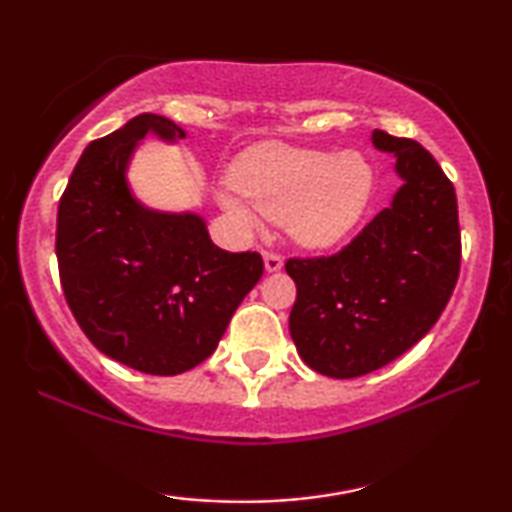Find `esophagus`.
<instances>
[{
	"label": "esophagus",
	"instance_id": "obj_1",
	"mask_svg": "<svg viewBox=\"0 0 512 512\" xmlns=\"http://www.w3.org/2000/svg\"><path fill=\"white\" fill-rule=\"evenodd\" d=\"M263 263H265V270H268V272H277V270H282L284 258L279 256V254H275V251H265Z\"/></svg>",
	"mask_w": 512,
	"mask_h": 512
}]
</instances>
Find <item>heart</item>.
<instances>
[{
  "label": "heart",
  "mask_w": 512,
  "mask_h": 512,
  "mask_svg": "<svg viewBox=\"0 0 512 512\" xmlns=\"http://www.w3.org/2000/svg\"><path fill=\"white\" fill-rule=\"evenodd\" d=\"M233 184L219 191V205L244 230L261 228L263 216L286 223L307 249L345 240L368 212L375 170L359 151L296 149L261 144L233 167Z\"/></svg>",
  "instance_id": "obj_1"
}]
</instances>
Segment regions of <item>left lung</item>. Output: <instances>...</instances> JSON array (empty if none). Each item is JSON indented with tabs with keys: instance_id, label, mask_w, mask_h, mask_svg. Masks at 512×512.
Here are the masks:
<instances>
[{
	"instance_id": "1",
	"label": "left lung",
	"mask_w": 512,
	"mask_h": 512,
	"mask_svg": "<svg viewBox=\"0 0 512 512\" xmlns=\"http://www.w3.org/2000/svg\"><path fill=\"white\" fill-rule=\"evenodd\" d=\"M403 179L394 200L333 256L289 258V331L307 366L335 380L373 373L431 331L459 277L457 195L415 139L373 132Z\"/></svg>"
}]
</instances>
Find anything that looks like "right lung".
Returning <instances> with one entry per match:
<instances>
[{
  "mask_svg": "<svg viewBox=\"0 0 512 512\" xmlns=\"http://www.w3.org/2000/svg\"><path fill=\"white\" fill-rule=\"evenodd\" d=\"M146 135L177 142L186 132L139 114L86 146L60 198L55 254L69 310L102 354L179 375L212 356L263 258L216 247L198 214L156 212L132 195L125 172Z\"/></svg>",
  "mask_w": 512,
  "mask_h": 512,
  "instance_id": "1",
  "label": "right lung"
}]
</instances>
